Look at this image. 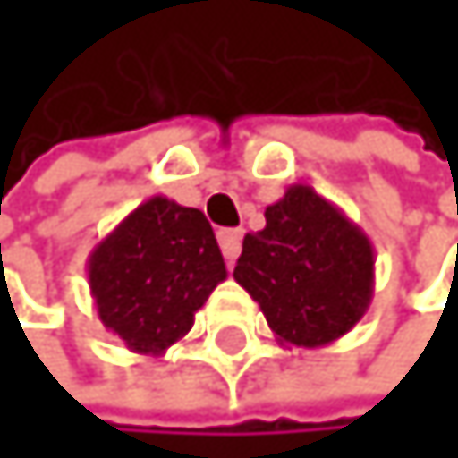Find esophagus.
Returning a JSON list of instances; mask_svg holds the SVG:
<instances>
[{"mask_svg":"<svg viewBox=\"0 0 458 458\" xmlns=\"http://www.w3.org/2000/svg\"><path fill=\"white\" fill-rule=\"evenodd\" d=\"M241 238H243V232H241V229H220V232H217L220 252H224V258H226V264H229V267H232L234 260H238V255H241Z\"/></svg>","mask_w":458,"mask_h":458,"instance_id":"34e87169","label":"esophagus"}]
</instances>
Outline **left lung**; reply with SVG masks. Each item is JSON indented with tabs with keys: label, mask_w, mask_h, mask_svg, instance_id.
<instances>
[{
	"label": "left lung",
	"mask_w": 458,
	"mask_h": 458,
	"mask_svg": "<svg viewBox=\"0 0 458 458\" xmlns=\"http://www.w3.org/2000/svg\"><path fill=\"white\" fill-rule=\"evenodd\" d=\"M267 226L249 232L234 267L284 347L333 344L373 301V243L312 186H289L267 206Z\"/></svg>",
	"instance_id": "8db88e82"
}]
</instances>
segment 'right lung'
I'll return each instance as SVG.
<instances>
[{
	"mask_svg": "<svg viewBox=\"0 0 458 458\" xmlns=\"http://www.w3.org/2000/svg\"><path fill=\"white\" fill-rule=\"evenodd\" d=\"M89 286L103 327L140 355L183 338L212 289L226 281L215 232L200 209L154 194L89 255Z\"/></svg>",
	"mask_w": 458,
	"mask_h": 458,
	"instance_id": "add662e5",
	"label": "right lung"
}]
</instances>
